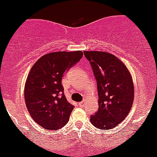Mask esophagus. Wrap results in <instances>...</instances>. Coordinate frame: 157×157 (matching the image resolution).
Instances as JSON below:
<instances>
[{
	"mask_svg": "<svg viewBox=\"0 0 157 157\" xmlns=\"http://www.w3.org/2000/svg\"><path fill=\"white\" fill-rule=\"evenodd\" d=\"M85 104V100L82 101H81V102H79V105H80V106H84Z\"/></svg>",
	"mask_w": 157,
	"mask_h": 157,
	"instance_id": "esophagus-1",
	"label": "esophagus"
}]
</instances>
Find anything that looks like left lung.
Wrapping results in <instances>:
<instances>
[{
    "label": "left lung",
    "instance_id": "left-lung-1",
    "mask_svg": "<svg viewBox=\"0 0 157 157\" xmlns=\"http://www.w3.org/2000/svg\"><path fill=\"white\" fill-rule=\"evenodd\" d=\"M98 85V110L90 122L103 131L118 126L129 114L134 101L132 77L124 63L105 52H84Z\"/></svg>",
    "mask_w": 157,
    "mask_h": 157
}]
</instances>
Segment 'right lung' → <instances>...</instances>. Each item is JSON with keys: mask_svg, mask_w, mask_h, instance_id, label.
Instances as JSON below:
<instances>
[{"mask_svg": "<svg viewBox=\"0 0 157 157\" xmlns=\"http://www.w3.org/2000/svg\"><path fill=\"white\" fill-rule=\"evenodd\" d=\"M82 56L81 51L52 52L31 67L25 85V105L31 118L43 128L60 129L69 120L74 106L64 96L61 80Z\"/></svg>", "mask_w": 157, "mask_h": 157, "instance_id": "obj_1", "label": "right lung"}]
</instances>
